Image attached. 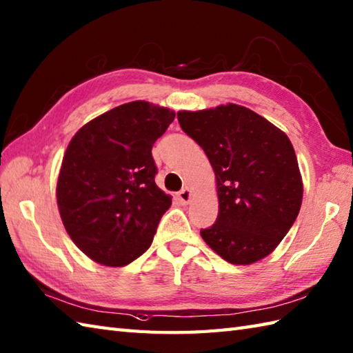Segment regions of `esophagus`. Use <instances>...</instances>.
Listing matches in <instances>:
<instances>
[{"label": "esophagus", "instance_id": "esophagus-1", "mask_svg": "<svg viewBox=\"0 0 353 353\" xmlns=\"http://www.w3.org/2000/svg\"><path fill=\"white\" fill-rule=\"evenodd\" d=\"M191 197H192V192H191V190H190V188H183L181 192H179V200H181L183 205L190 203Z\"/></svg>", "mask_w": 353, "mask_h": 353}]
</instances>
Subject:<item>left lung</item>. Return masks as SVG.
Segmentation results:
<instances>
[{
    "instance_id": "left-lung-1",
    "label": "left lung",
    "mask_w": 353,
    "mask_h": 353,
    "mask_svg": "<svg viewBox=\"0 0 353 353\" xmlns=\"http://www.w3.org/2000/svg\"><path fill=\"white\" fill-rule=\"evenodd\" d=\"M182 130L212 165L219 216L200 235L235 265L268 256L301 211L303 183L291 141L264 117L229 103L181 110Z\"/></svg>"
}]
</instances>
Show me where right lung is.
<instances>
[{
	"label": "right lung",
	"instance_id": "1",
	"mask_svg": "<svg viewBox=\"0 0 353 353\" xmlns=\"http://www.w3.org/2000/svg\"><path fill=\"white\" fill-rule=\"evenodd\" d=\"M174 110L144 100L104 112L74 134L57 177V206L88 258L123 267L150 245L171 196L154 182L153 144Z\"/></svg>",
	"mask_w": 353,
	"mask_h": 353
}]
</instances>
